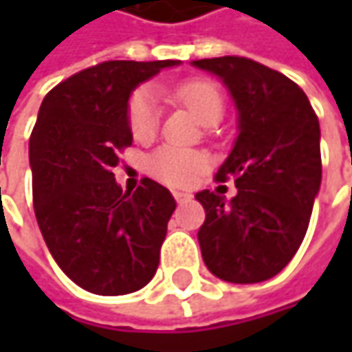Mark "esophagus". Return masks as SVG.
I'll return each instance as SVG.
<instances>
[{
  "mask_svg": "<svg viewBox=\"0 0 352 352\" xmlns=\"http://www.w3.org/2000/svg\"><path fill=\"white\" fill-rule=\"evenodd\" d=\"M172 196H174V199H176L178 204H182V201H186V199H190V194L180 192V190H174V192H172Z\"/></svg>",
  "mask_w": 352,
  "mask_h": 352,
  "instance_id": "esophagus-1",
  "label": "esophagus"
}]
</instances>
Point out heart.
I'll return each instance as SVG.
<instances>
[{
  "label": "heart",
  "mask_w": 352,
  "mask_h": 352,
  "mask_svg": "<svg viewBox=\"0 0 352 352\" xmlns=\"http://www.w3.org/2000/svg\"><path fill=\"white\" fill-rule=\"evenodd\" d=\"M170 98L184 103L206 127L217 125L223 117V98L206 80H188L170 89ZM129 129L137 141H153L160 127V105L151 89H137L129 102ZM208 168V156L197 151L160 146L148 158V170L160 182L190 186Z\"/></svg>",
  "instance_id": "heart-1"
}]
</instances>
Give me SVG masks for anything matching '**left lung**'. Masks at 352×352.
I'll return each instance as SVG.
<instances>
[{"label":"left lung","mask_w":352,"mask_h":352,"mask_svg":"<svg viewBox=\"0 0 352 352\" xmlns=\"http://www.w3.org/2000/svg\"><path fill=\"white\" fill-rule=\"evenodd\" d=\"M217 76L236 107L235 144L217 180L235 178L236 196L197 192L206 221L197 231L211 274L256 284L290 263L304 241L321 186L319 121L304 89L241 56L194 60Z\"/></svg>","instance_id":"left-lung-1"}]
</instances>
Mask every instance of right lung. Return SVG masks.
Here are the masks:
<instances>
[{"instance_id":"add662e5","label":"right lung","mask_w":352,"mask_h":352,"mask_svg":"<svg viewBox=\"0 0 352 352\" xmlns=\"http://www.w3.org/2000/svg\"><path fill=\"white\" fill-rule=\"evenodd\" d=\"M180 60H109L60 82L41 103L29 141L36 223L52 258L98 296L141 290L155 276L176 201L142 178L131 194L111 170L131 146V94Z\"/></svg>"}]
</instances>
